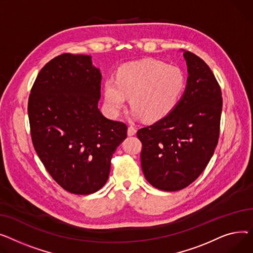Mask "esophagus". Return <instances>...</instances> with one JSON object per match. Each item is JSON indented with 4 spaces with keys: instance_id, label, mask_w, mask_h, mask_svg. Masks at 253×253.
<instances>
[{
    "instance_id": "1",
    "label": "esophagus",
    "mask_w": 253,
    "mask_h": 253,
    "mask_svg": "<svg viewBox=\"0 0 253 253\" xmlns=\"http://www.w3.org/2000/svg\"><path fill=\"white\" fill-rule=\"evenodd\" d=\"M136 132H137V129H136V127H133V126H128V128H127V135L128 136H133V135H136Z\"/></svg>"
}]
</instances>
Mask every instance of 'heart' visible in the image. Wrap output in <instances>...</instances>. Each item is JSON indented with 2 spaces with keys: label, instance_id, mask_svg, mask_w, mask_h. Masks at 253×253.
I'll use <instances>...</instances> for the list:
<instances>
[{
  "label": "heart",
  "instance_id": "b5f03b06",
  "mask_svg": "<svg viewBox=\"0 0 253 253\" xmlns=\"http://www.w3.org/2000/svg\"><path fill=\"white\" fill-rule=\"evenodd\" d=\"M186 87L183 70L155 59L123 65L115 81L104 84V96L112 113H118L129 97L132 114L146 122H157L168 116L177 105Z\"/></svg>",
  "mask_w": 253,
  "mask_h": 253
}]
</instances>
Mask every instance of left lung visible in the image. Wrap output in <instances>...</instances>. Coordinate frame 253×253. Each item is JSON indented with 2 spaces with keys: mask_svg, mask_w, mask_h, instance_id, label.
<instances>
[{
  "mask_svg": "<svg viewBox=\"0 0 253 253\" xmlns=\"http://www.w3.org/2000/svg\"><path fill=\"white\" fill-rule=\"evenodd\" d=\"M184 57L189 77L182 99L168 116L137 131L144 175L162 191H179L194 182L219 137L220 86L201 58L189 51Z\"/></svg>",
  "mask_w": 253,
  "mask_h": 253,
  "instance_id": "8db88e82",
  "label": "left lung"
}]
</instances>
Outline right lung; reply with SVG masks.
Returning a JSON list of instances; mask_svg holds the SVG:
<instances>
[{"label": "right lung", "mask_w": 253, "mask_h": 253, "mask_svg": "<svg viewBox=\"0 0 253 253\" xmlns=\"http://www.w3.org/2000/svg\"><path fill=\"white\" fill-rule=\"evenodd\" d=\"M101 80L91 56L64 53L41 69L28 98L35 150L72 194H92L106 184L112 155L126 138V125L98 108Z\"/></svg>", "instance_id": "add662e5"}]
</instances>
